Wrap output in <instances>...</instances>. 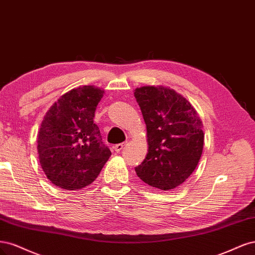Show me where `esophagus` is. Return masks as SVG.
<instances>
[{
  "label": "esophagus",
  "instance_id": "1",
  "mask_svg": "<svg viewBox=\"0 0 255 255\" xmlns=\"http://www.w3.org/2000/svg\"><path fill=\"white\" fill-rule=\"evenodd\" d=\"M125 145H126V143L117 144V145H114L113 149H114V151H116V152H121L123 150V148H124V147H125Z\"/></svg>",
  "mask_w": 255,
  "mask_h": 255
}]
</instances>
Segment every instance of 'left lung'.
Masks as SVG:
<instances>
[{
	"label": "left lung",
	"mask_w": 255,
	"mask_h": 255,
	"mask_svg": "<svg viewBox=\"0 0 255 255\" xmlns=\"http://www.w3.org/2000/svg\"><path fill=\"white\" fill-rule=\"evenodd\" d=\"M147 128L148 152L136 166L148 185L169 191L182 184L198 165L204 134L193 106L175 90L145 86L134 90Z\"/></svg>",
	"instance_id": "left-lung-1"
}]
</instances>
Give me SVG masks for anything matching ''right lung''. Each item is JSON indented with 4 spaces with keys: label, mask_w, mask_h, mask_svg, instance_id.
<instances>
[{
    "label": "right lung",
    "mask_w": 255,
    "mask_h": 255,
    "mask_svg": "<svg viewBox=\"0 0 255 255\" xmlns=\"http://www.w3.org/2000/svg\"><path fill=\"white\" fill-rule=\"evenodd\" d=\"M104 90L84 86L62 95L38 133L39 161L47 179L63 190L91 184L111 155L93 119Z\"/></svg>",
    "instance_id": "right-lung-1"
}]
</instances>
